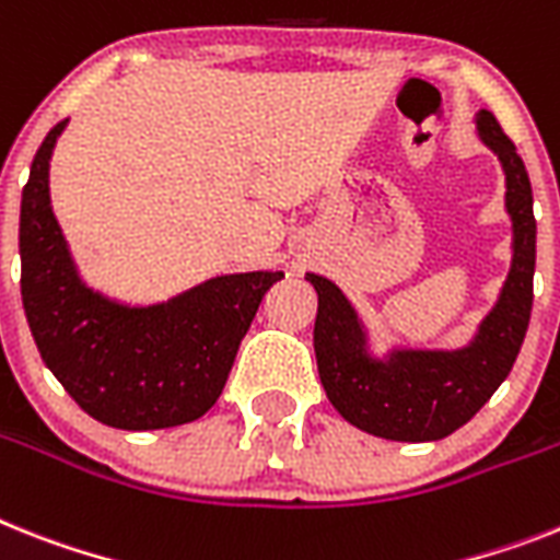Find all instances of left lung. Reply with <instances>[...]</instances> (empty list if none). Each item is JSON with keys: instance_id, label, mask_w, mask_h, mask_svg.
<instances>
[{"instance_id": "left-lung-1", "label": "left lung", "mask_w": 560, "mask_h": 560, "mask_svg": "<svg viewBox=\"0 0 560 560\" xmlns=\"http://www.w3.org/2000/svg\"><path fill=\"white\" fill-rule=\"evenodd\" d=\"M478 139L504 167L512 265L495 307L458 350L393 347L378 359L355 307L330 279L307 272L318 293V375L330 404L352 427L389 441H439L464 427L501 387L518 359L533 313L535 215L527 167L490 110L476 113Z\"/></svg>"}]
</instances>
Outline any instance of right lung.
Returning <instances> with one entry per match:
<instances>
[{"mask_svg":"<svg viewBox=\"0 0 560 560\" xmlns=\"http://www.w3.org/2000/svg\"><path fill=\"white\" fill-rule=\"evenodd\" d=\"M65 128L68 119L36 150L19 213L22 304L42 361L107 427L196 421L222 396L258 304L284 272L215 276L144 307L84 284L50 208V156Z\"/></svg>","mask_w":560,"mask_h":560,"instance_id":"add662e5","label":"right lung"}]
</instances>
